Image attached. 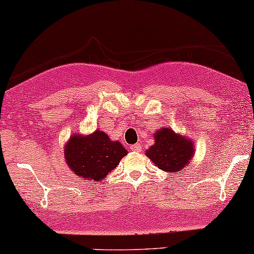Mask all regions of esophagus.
I'll use <instances>...</instances> for the list:
<instances>
[{
  "mask_svg": "<svg viewBox=\"0 0 254 254\" xmlns=\"http://www.w3.org/2000/svg\"><path fill=\"white\" fill-rule=\"evenodd\" d=\"M130 149H131V151L139 152V151H142V145H140V144H132L130 146Z\"/></svg>",
  "mask_w": 254,
  "mask_h": 254,
  "instance_id": "1",
  "label": "esophagus"
}]
</instances>
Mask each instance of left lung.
I'll return each instance as SVG.
<instances>
[{
  "label": "left lung",
  "mask_w": 254,
  "mask_h": 254,
  "mask_svg": "<svg viewBox=\"0 0 254 254\" xmlns=\"http://www.w3.org/2000/svg\"><path fill=\"white\" fill-rule=\"evenodd\" d=\"M155 144L146 151V156L156 167L168 173L181 172L194 154L193 142L179 136L173 130L162 129L154 136Z\"/></svg>",
  "instance_id": "left-lung-1"
}]
</instances>
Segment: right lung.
I'll return each instance as SVG.
<instances>
[{"mask_svg": "<svg viewBox=\"0 0 254 254\" xmlns=\"http://www.w3.org/2000/svg\"><path fill=\"white\" fill-rule=\"evenodd\" d=\"M64 154L75 175L98 181L115 169L127 151L121 143L97 130L88 136L73 135Z\"/></svg>", "mask_w": 254, "mask_h": 254, "instance_id": "obj_1", "label": "right lung"}]
</instances>
